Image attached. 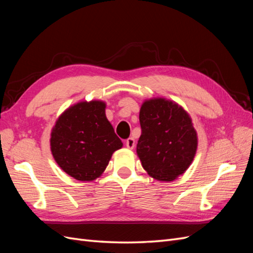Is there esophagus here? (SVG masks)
Returning <instances> with one entry per match:
<instances>
[{"instance_id":"obj_1","label":"esophagus","mask_w":253,"mask_h":253,"mask_svg":"<svg viewBox=\"0 0 253 253\" xmlns=\"http://www.w3.org/2000/svg\"><path fill=\"white\" fill-rule=\"evenodd\" d=\"M126 148L129 150L135 148V139L133 138V137H129V138H127L126 140Z\"/></svg>"}]
</instances>
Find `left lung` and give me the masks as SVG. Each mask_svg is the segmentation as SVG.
Listing matches in <instances>:
<instances>
[{"mask_svg":"<svg viewBox=\"0 0 253 253\" xmlns=\"http://www.w3.org/2000/svg\"><path fill=\"white\" fill-rule=\"evenodd\" d=\"M141 135L136 153L154 179L173 181L192 164L198 138L188 112L170 99L144 100L139 112Z\"/></svg>","mask_w":253,"mask_h":253,"instance_id":"8db88e82","label":"left lung"}]
</instances>
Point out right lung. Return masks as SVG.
Here are the masks:
<instances>
[{
    "label": "right lung",
    "instance_id": "right-lung-1",
    "mask_svg": "<svg viewBox=\"0 0 253 253\" xmlns=\"http://www.w3.org/2000/svg\"><path fill=\"white\" fill-rule=\"evenodd\" d=\"M101 100L80 101L67 108L50 133V151L57 165L80 181H93L103 174L122 141L105 115Z\"/></svg>",
    "mask_w": 253,
    "mask_h": 253
}]
</instances>
